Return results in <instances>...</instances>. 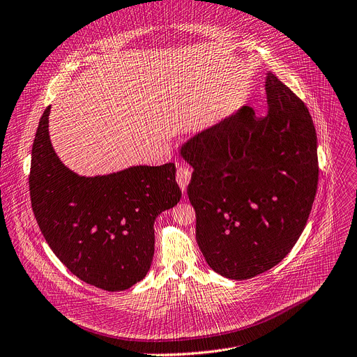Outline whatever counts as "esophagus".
<instances>
[{"label": "esophagus", "instance_id": "34e87169", "mask_svg": "<svg viewBox=\"0 0 357 357\" xmlns=\"http://www.w3.org/2000/svg\"><path fill=\"white\" fill-rule=\"evenodd\" d=\"M190 176H192V171L189 169V167L186 165H181L176 171V182L179 185V188L185 192L189 182H190Z\"/></svg>", "mask_w": 357, "mask_h": 357}]
</instances>
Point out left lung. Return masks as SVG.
Here are the masks:
<instances>
[{"label":"left lung","instance_id":"left-lung-1","mask_svg":"<svg viewBox=\"0 0 357 357\" xmlns=\"http://www.w3.org/2000/svg\"><path fill=\"white\" fill-rule=\"evenodd\" d=\"M269 111L252 107L205 129L182 146L193 168L188 197L197 241L219 275H261L302 235L317 190V137L307 107L272 73Z\"/></svg>","mask_w":357,"mask_h":357}]
</instances>
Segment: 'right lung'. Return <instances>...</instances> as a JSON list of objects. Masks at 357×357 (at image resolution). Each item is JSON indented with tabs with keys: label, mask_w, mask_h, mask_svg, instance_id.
<instances>
[{
	"label": "right lung",
	"mask_w": 357,
	"mask_h": 357,
	"mask_svg": "<svg viewBox=\"0 0 357 357\" xmlns=\"http://www.w3.org/2000/svg\"><path fill=\"white\" fill-rule=\"evenodd\" d=\"M44 111L32 144L31 205L52 252L77 278L108 291L142 280L155 252L153 223L181 199L175 164L79 176L56 156Z\"/></svg>",
	"instance_id": "1"
}]
</instances>
